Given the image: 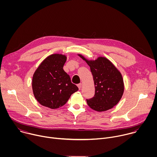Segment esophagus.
Here are the masks:
<instances>
[{
    "mask_svg": "<svg viewBox=\"0 0 157 157\" xmlns=\"http://www.w3.org/2000/svg\"><path fill=\"white\" fill-rule=\"evenodd\" d=\"M81 86H82V84H81V83H79V84H78V87H79V89L81 88Z\"/></svg>",
    "mask_w": 157,
    "mask_h": 157,
    "instance_id": "esophagus-1",
    "label": "esophagus"
}]
</instances>
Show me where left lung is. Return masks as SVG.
I'll use <instances>...</instances> for the list:
<instances>
[{
  "instance_id": "obj_1",
  "label": "left lung",
  "mask_w": 157,
  "mask_h": 157,
  "mask_svg": "<svg viewBox=\"0 0 157 157\" xmlns=\"http://www.w3.org/2000/svg\"><path fill=\"white\" fill-rule=\"evenodd\" d=\"M90 66L95 85V94L86 99L92 109L105 111L117 104L124 93V81L120 71L108 59L99 57L96 60H88L78 55Z\"/></svg>"
}]
</instances>
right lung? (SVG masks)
Segmentation results:
<instances>
[{
    "mask_svg": "<svg viewBox=\"0 0 157 157\" xmlns=\"http://www.w3.org/2000/svg\"><path fill=\"white\" fill-rule=\"evenodd\" d=\"M66 61L65 55H51L41 63L34 73L33 93L41 105L58 109L64 105L71 94L79 89L63 70Z\"/></svg>",
    "mask_w": 157,
    "mask_h": 157,
    "instance_id": "right-lung-1",
    "label": "right lung"
}]
</instances>
